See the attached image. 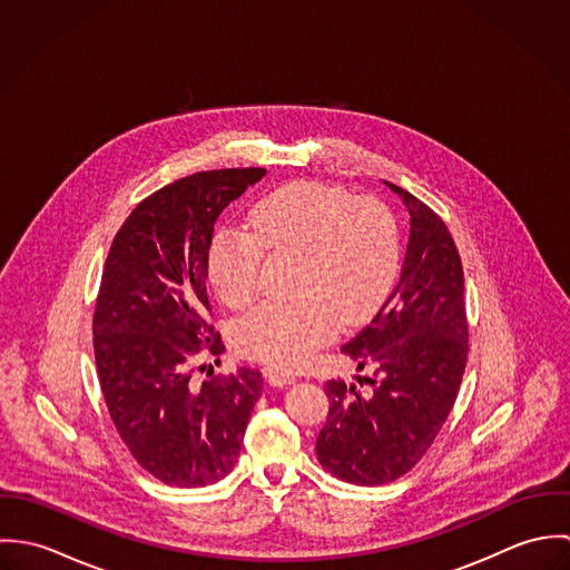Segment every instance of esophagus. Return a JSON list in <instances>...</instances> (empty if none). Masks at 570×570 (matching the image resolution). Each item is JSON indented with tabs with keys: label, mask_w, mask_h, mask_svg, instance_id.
<instances>
[{
	"label": "esophagus",
	"mask_w": 570,
	"mask_h": 570,
	"mask_svg": "<svg viewBox=\"0 0 570 570\" xmlns=\"http://www.w3.org/2000/svg\"><path fill=\"white\" fill-rule=\"evenodd\" d=\"M265 377H267V382H269L272 386H287V384H294V382H296V377H294L292 373H285V371H281V368H276V366H267V368H265Z\"/></svg>",
	"instance_id": "obj_1"
}]
</instances>
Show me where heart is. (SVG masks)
<instances>
[{
    "label": "heart",
    "mask_w": 570,
    "mask_h": 570,
    "mask_svg": "<svg viewBox=\"0 0 570 570\" xmlns=\"http://www.w3.org/2000/svg\"><path fill=\"white\" fill-rule=\"evenodd\" d=\"M245 226L222 228L208 247V278L228 307L258 289L263 247L303 256L298 303H263L239 321L245 355L296 371L342 323L371 316L393 287L400 239L391 210L316 181L287 184L261 199Z\"/></svg>",
    "instance_id": "heart-1"
}]
</instances>
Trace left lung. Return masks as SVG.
Masks as SVG:
<instances>
[{
    "label": "left lung",
    "instance_id": "1",
    "mask_svg": "<svg viewBox=\"0 0 570 570\" xmlns=\"http://www.w3.org/2000/svg\"><path fill=\"white\" fill-rule=\"evenodd\" d=\"M384 184L410 215L402 274L373 321L342 346L357 371L371 366L375 377H364L368 395L326 382L331 407L316 441L321 465L353 485L397 481L419 463L454 406L468 362L465 278L454 239L421 199Z\"/></svg>",
    "mask_w": 570,
    "mask_h": 570
}]
</instances>
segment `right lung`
<instances>
[{"label":"right lung","instance_id":"1","mask_svg":"<svg viewBox=\"0 0 570 570\" xmlns=\"http://www.w3.org/2000/svg\"><path fill=\"white\" fill-rule=\"evenodd\" d=\"M265 175L224 168L181 177L140 202L118 230L94 312V355L111 421L158 481L202 488L228 476L242 452L263 375L190 380L208 344V247L222 210Z\"/></svg>","mask_w":570,"mask_h":570}]
</instances>
